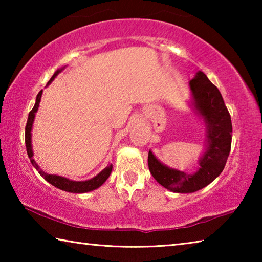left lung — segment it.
Wrapping results in <instances>:
<instances>
[{"instance_id": "obj_1", "label": "left lung", "mask_w": 262, "mask_h": 262, "mask_svg": "<svg viewBox=\"0 0 262 262\" xmlns=\"http://www.w3.org/2000/svg\"><path fill=\"white\" fill-rule=\"evenodd\" d=\"M189 106L206 127L205 151L199 158V168L193 173L177 170L163 164L149 150L150 173L158 184L174 193H193L206 187L223 171L231 149V117L219 89L202 72L189 81Z\"/></svg>"}]
</instances>
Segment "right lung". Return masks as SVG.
<instances>
[{"label":"right lung","mask_w":262,"mask_h":262,"mask_svg":"<svg viewBox=\"0 0 262 262\" xmlns=\"http://www.w3.org/2000/svg\"><path fill=\"white\" fill-rule=\"evenodd\" d=\"M66 67L57 69L56 72L53 75L52 78L48 81L47 85L48 86L50 84L54 81V78L59 75L62 70H63ZM41 95H42V90L39 92L37 96V99H35V104L33 106V108L31 112L29 113V118H28V122H26V127H25V144H26V151H28V156L30 158L31 163H32L33 167L39 172L43 179H45L47 183H50L51 185L54 186V187L66 190V192L69 193H88L91 192V190H95L98 187H100L103 185L112 172V164L111 165L106 166L103 171H100L98 174L94 178L84 180V181H75V180H70L66 177L62 176H56V174H48L47 172H45L43 170H41L40 166L38 165L37 162L33 159V149H32V127H33V121L35 118V113H37L38 107H39V103L41 100Z\"/></svg>","instance_id":"right-lung-1"}]
</instances>
